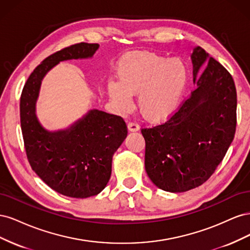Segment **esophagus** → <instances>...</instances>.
Listing matches in <instances>:
<instances>
[{"label":"esophagus","mask_w":250,"mask_h":250,"mask_svg":"<svg viewBox=\"0 0 250 250\" xmlns=\"http://www.w3.org/2000/svg\"><path fill=\"white\" fill-rule=\"evenodd\" d=\"M128 130L134 132V131H139L140 130V126L137 122H129L128 123Z\"/></svg>","instance_id":"34e87169"}]
</instances>
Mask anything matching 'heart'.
<instances>
[{
    "mask_svg": "<svg viewBox=\"0 0 250 250\" xmlns=\"http://www.w3.org/2000/svg\"><path fill=\"white\" fill-rule=\"evenodd\" d=\"M117 76L118 81H108L107 90L118 110L129 111L132 95L139 94L142 116L150 122H162L178 107L188 83V69L179 58L134 52L121 58Z\"/></svg>",
    "mask_w": 250,
    "mask_h": 250,
    "instance_id": "b5f03b06",
    "label": "heart"
}]
</instances>
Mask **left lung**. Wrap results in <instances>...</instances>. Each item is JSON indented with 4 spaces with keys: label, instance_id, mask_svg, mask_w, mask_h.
<instances>
[{
    "label": "left lung",
    "instance_id": "left-lung-1",
    "mask_svg": "<svg viewBox=\"0 0 250 250\" xmlns=\"http://www.w3.org/2000/svg\"><path fill=\"white\" fill-rule=\"evenodd\" d=\"M191 58L196 84L191 96L165 123L142 128L148 176L172 193L206 183L228 152L237 126L231 75L200 47L193 50Z\"/></svg>",
    "mask_w": 250,
    "mask_h": 250
}]
</instances>
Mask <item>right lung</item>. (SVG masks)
Here are the masks:
<instances>
[{"label":"right lung","mask_w":250,"mask_h":250,"mask_svg":"<svg viewBox=\"0 0 250 250\" xmlns=\"http://www.w3.org/2000/svg\"><path fill=\"white\" fill-rule=\"evenodd\" d=\"M98 43L72 44L48 56L30 75L21 95L22 139L32 170L53 190L73 198H87L106 187L113 153L127 137L124 120L89 110L64 130L48 131L35 113L42 78L60 62L90 58Z\"/></svg>","instance_id":"obj_1"}]
</instances>
